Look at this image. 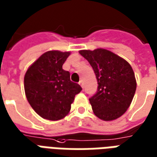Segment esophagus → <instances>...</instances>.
Instances as JSON below:
<instances>
[{
  "mask_svg": "<svg viewBox=\"0 0 157 157\" xmlns=\"http://www.w3.org/2000/svg\"><path fill=\"white\" fill-rule=\"evenodd\" d=\"M78 83H79L80 86L82 87V88H83V80H80L79 82H78Z\"/></svg>",
  "mask_w": 157,
  "mask_h": 157,
  "instance_id": "obj_1",
  "label": "esophagus"
}]
</instances>
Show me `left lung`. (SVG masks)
<instances>
[{"instance_id":"left-lung-1","label":"left lung","mask_w":157,"mask_h":157,"mask_svg":"<svg viewBox=\"0 0 157 157\" xmlns=\"http://www.w3.org/2000/svg\"><path fill=\"white\" fill-rule=\"evenodd\" d=\"M79 53L93 67L99 84L96 94L90 99L94 115L105 121L121 117L129 108L136 90L130 63L106 49L81 50Z\"/></svg>"}]
</instances>
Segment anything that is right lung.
Here are the masks:
<instances>
[{"mask_svg":"<svg viewBox=\"0 0 157 157\" xmlns=\"http://www.w3.org/2000/svg\"><path fill=\"white\" fill-rule=\"evenodd\" d=\"M69 52L48 51L31 65L24 77V90L28 102L37 115L58 121L69 113L74 97L82 90L63 69Z\"/></svg>","mask_w":157,"mask_h":157,"instance_id":"add662e5","label":"right lung"}]
</instances>
